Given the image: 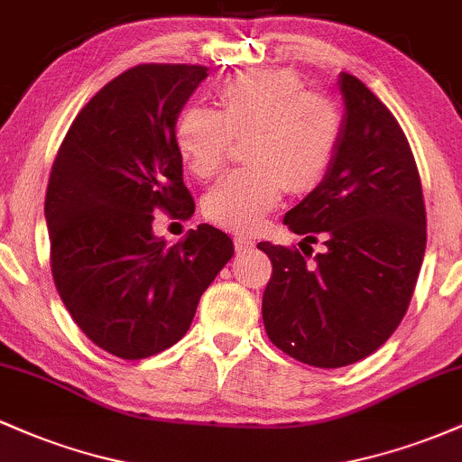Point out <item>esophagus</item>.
Returning <instances> with one entry per match:
<instances>
[{
  "mask_svg": "<svg viewBox=\"0 0 462 462\" xmlns=\"http://www.w3.org/2000/svg\"><path fill=\"white\" fill-rule=\"evenodd\" d=\"M235 247L236 252H243V249L254 247V241L249 236H235Z\"/></svg>",
  "mask_w": 462,
  "mask_h": 462,
  "instance_id": "34e87169",
  "label": "esophagus"
}]
</instances>
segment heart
I'll use <instances>...</instances> for the list:
<instances>
[{
	"label": "heart",
	"instance_id": "heart-1",
	"mask_svg": "<svg viewBox=\"0 0 462 462\" xmlns=\"http://www.w3.org/2000/svg\"><path fill=\"white\" fill-rule=\"evenodd\" d=\"M217 110L187 106L173 141L189 171L208 180L224 167L232 136L243 139L249 167L210 189L204 213L235 232H252L282 199L315 189L326 176L343 136V115L330 97L306 93L298 73L261 69L227 78L215 91Z\"/></svg>",
	"mask_w": 462,
	"mask_h": 462
}]
</instances>
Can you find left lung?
Here are the masks:
<instances>
[{
    "instance_id": "left-lung-1",
    "label": "left lung",
    "mask_w": 462,
    "mask_h": 462,
    "mask_svg": "<svg viewBox=\"0 0 462 462\" xmlns=\"http://www.w3.org/2000/svg\"><path fill=\"white\" fill-rule=\"evenodd\" d=\"M338 84V150L319 187L284 215L295 235L323 238L326 249L306 261L304 249L258 243L273 267L263 295L267 337L321 369L363 360L395 332L426 252L421 180L404 130L358 78L341 73Z\"/></svg>"
}]
</instances>
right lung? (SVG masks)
<instances>
[{
    "instance_id": "right-lung-1",
    "label": "right lung",
    "mask_w": 462,
    "mask_h": 462,
    "mask_svg": "<svg viewBox=\"0 0 462 462\" xmlns=\"http://www.w3.org/2000/svg\"><path fill=\"white\" fill-rule=\"evenodd\" d=\"M201 65H136L79 110L45 195L50 261L62 304L104 352L141 360L187 334L199 298L230 261L232 238L201 224L153 236V213L189 219L173 125L208 76Z\"/></svg>"
}]
</instances>
